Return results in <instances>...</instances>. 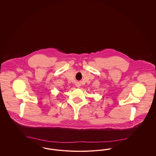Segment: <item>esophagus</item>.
Returning a JSON list of instances; mask_svg holds the SVG:
<instances>
[{
    "mask_svg": "<svg viewBox=\"0 0 156 156\" xmlns=\"http://www.w3.org/2000/svg\"><path fill=\"white\" fill-rule=\"evenodd\" d=\"M80 85H76L77 88H80Z\"/></svg>",
    "mask_w": 156,
    "mask_h": 156,
    "instance_id": "esophagus-1",
    "label": "esophagus"
}]
</instances>
